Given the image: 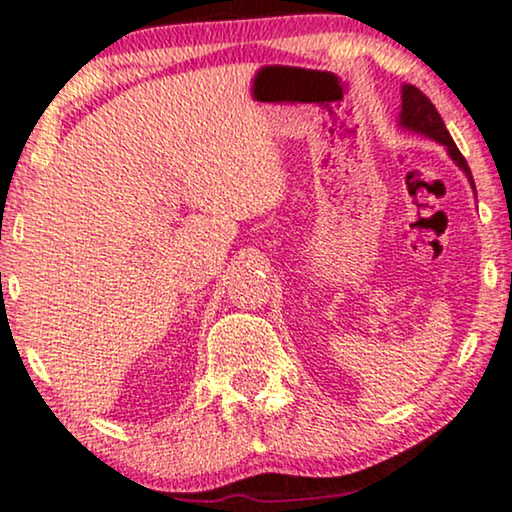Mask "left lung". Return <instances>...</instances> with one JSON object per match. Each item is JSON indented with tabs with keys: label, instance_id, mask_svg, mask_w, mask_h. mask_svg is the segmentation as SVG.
<instances>
[{
	"label": "left lung",
	"instance_id": "1",
	"mask_svg": "<svg viewBox=\"0 0 512 512\" xmlns=\"http://www.w3.org/2000/svg\"><path fill=\"white\" fill-rule=\"evenodd\" d=\"M401 97H403V102H401V125H403V128L422 132V135L432 137L434 142L444 144V147L449 149L451 159L465 170L470 185L475 187V180H472L468 161H465V156L458 151L456 142L451 140L449 130H446V125H444V121H441L439 111L434 109L430 97H425V94H422L415 85H403Z\"/></svg>",
	"mask_w": 512,
	"mask_h": 512
}]
</instances>
